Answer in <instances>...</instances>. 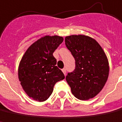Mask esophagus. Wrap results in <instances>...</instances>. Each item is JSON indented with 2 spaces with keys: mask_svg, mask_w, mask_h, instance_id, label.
<instances>
[{
  "mask_svg": "<svg viewBox=\"0 0 122 122\" xmlns=\"http://www.w3.org/2000/svg\"><path fill=\"white\" fill-rule=\"evenodd\" d=\"M62 70V72L64 73V75H66V68H63Z\"/></svg>",
  "mask_w": 122,
  "mask_h": 122,
  "instance_id": "esophagus-1",
  "label": "esophagus"
}]
</instances>
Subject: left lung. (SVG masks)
Returning a JSON list of instances; mask_svg holds the SVG:
<instances>
[{
  "mask_svg": "<svg viewBox=\"0 0 122 122\" xmlns=\"http://www.w3.org/2000/svg\"><path fill=\"white\" fill-rule=\"evenodd\" d=\"M65 44L75 59V70L66 77L72 94L81 100L93 98L104 88L109 75L104 51L96 40L85 35L66 36Z\"/></svg>",
  "mask_w": 122,
  "mask_h": 122,
  "instance_id": "left-lung-1",
  "label": "left lung"
}]
</instances>
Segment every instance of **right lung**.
<instances>
[{
    "instance_id": "add662e5",
    "label": "right lung",
    "mask_w": 122,
    "mask_h": 122,
    "mask_svg": "<svg viewBox=\"0 0 122 122\" xmlns=\"http://www.w3.org/2000/svg\"><path fill=\"white\" fill-rule=\"evenodd\" d=\"M63 40L59 36L42 37L28 48L21 59L18 79L26 94L34 100H46L55 84L65 78L53 56Z\"/></svg>"
}]
</instances>
